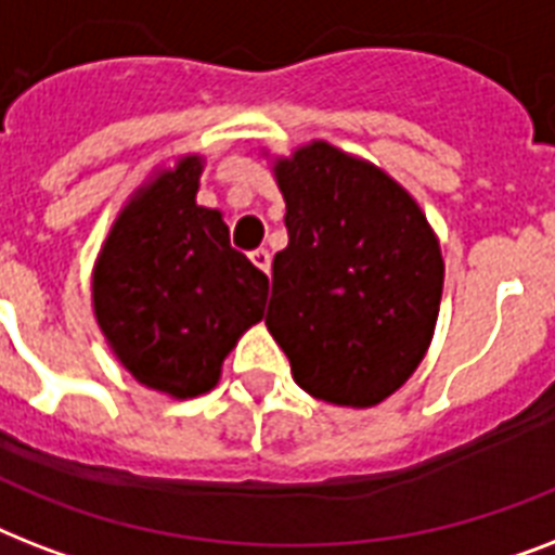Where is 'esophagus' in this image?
<instances>
[{
	"instance_id": "34e87169",
	"label": "esophagus",
	"mask_w": 555,
	"mask_h": 555,
	"mask_svg": "<svg viewBox=\"0 0 555 555\" xmlns=\"http://www.w3.org/2000/svg\"><path fill=\"white\" fill-rule=\"evenodd\" d=\"M250 261L256 264L259 270H264V273H270V250H264V247H259V250L250 253Z\"/></svg>"
}]
</instances>
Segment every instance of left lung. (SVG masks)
<instances>
[{
	"instance_id": "1",
	"label": "left lung",
	"mask_w": 555,
	"mask_h": 555,
	"mask_svg": "<svg viewBox=\"0 0 555 555\" xmlns=\"http://www.w3.org/2000/svg\"><path fill=\"white\" fill-rule=\"evenodd\" d=\"M287 247L264 325L317 400L369 409L421 365L443 294L438 235L417 201L363 158L313 141L273 160Z\"/></svg>"
}]
</instances>
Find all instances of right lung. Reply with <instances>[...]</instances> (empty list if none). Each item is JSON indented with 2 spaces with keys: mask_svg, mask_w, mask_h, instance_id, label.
Wrapping results in <instances>:
<instances>
[{
  "mask_svg": "<svg viewBox=\"0 0 555 555\" xmlns=\"http://www.w3.org/2000/svg\"><path fill=\"white\" fill-rule=\"evenodd\" d=\"M201 169V155L158 169L120 209L91 273L112 354L176 400L216 388L224 357L268 299V276L230 247L221 212L195 204Z\"/></svg>",
  "mask_w": 555,
  "mask_h": 555,
  "instance_id": "add662e5",
  "label": "right lung"
}]
</instances>
